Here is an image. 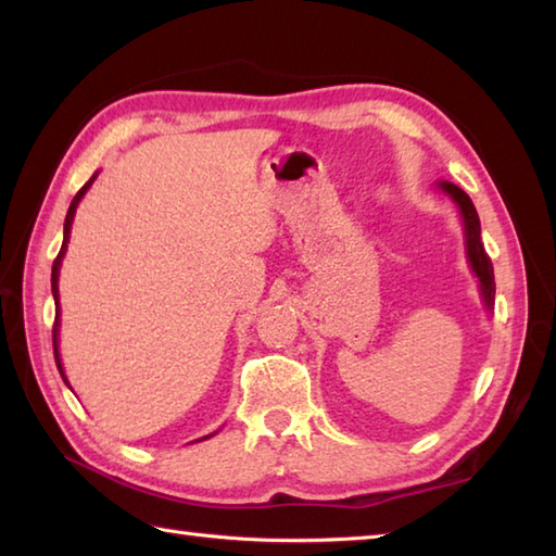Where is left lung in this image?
Here are the masks:
<instances>
[{"label": "left lung", "instance_id": "left-lung-1", "mask_svg": "<svg viewBox=\"0 0 556 556\" xmlns=\"http://www.w3.org/2000/svg\"><path fill=\"white\" fill-rule=\"evenodd\" d=\"M439 188L448 194V198L458 204L460 216H463V226H465V253L467 260H470V267L475 271V277L480 279V291L484 299V306L492 308L494 306V267L492 260H489L484 243H482V228H480V216H477L475 204L470 200V194L460 190L458 185L453 182H439Z\"/></svg>", "mask_w": 556, "mask_h": 556}]
</instances>
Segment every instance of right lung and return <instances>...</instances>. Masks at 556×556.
<instances>
[{
  "label": "right lung",
  "instance_id": "right-lung-1",
  "mask_svg": "<svg viewBox=\"0 0 556 556\" xmlns=\"http://www.w3.org/2000/svg\"><path fill=\"white\" fill-rule=\"evenodd\" d=\"M96 180V176L84 185V188L76 192V198L72 200V204H70V212H67V219H64V241H62V248H60V255L54 257V263H52V296H54V325H52V346H54V362H58V368H60V374H62V380L64 383H67V378H64V371H62V362H60V350H58V340H60V291H58V279H60V265H62V257H64V250H67V243H70V231H72V222H74V212H76V206H79V202H81V198L86 194V190L91 188V182ZM70 386V383H67ZM204 439H210V437H204Z\"/></svg>",
  "mask_w": 556,
  "mask_h": 556
}]
</instances>
